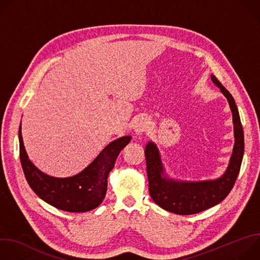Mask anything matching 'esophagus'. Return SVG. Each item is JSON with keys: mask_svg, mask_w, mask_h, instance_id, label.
I'll return each mask as SVG.
<instances>
[{"mask_svg": "<svg viewBox=\"0 0 260 260\" xmlns=\"http://www.w3.org/2000/svg\"><path fill=\"white\" fill-rule=\"evenodd\" d=\"M149 125H150L149 119L145 116H142L135 123V132L138 136H142L148 129Z\"/></svg>", "mask_w": 260, "mask_h": 260, "instance_id": "1", "label": "esophagus"}]
</instances>
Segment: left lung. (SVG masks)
Segmentation results:
<instances>
[{
	"mask_svg": "<svg viewBox=\"0 0 260 260\" xmlns=\"http://www.w3.org/2000/svg\"><path fill=\"white\" fill-rule=\"evenodd\" d=\"M211 79L228 99L233 113L235 145L224 174L215 180H175L166 173L155 143L148 142L145 147L147 176L151 199L164 210L178 215L197 214L223 201L234 187L243 160L244 132L236 102L230 91L214 75H211Z\"/></svg>",
	"mask_w": 260,
	"mask_h": 260,
	"instance_id": "left-lung-1",
	"label": "left lung"
}]
</instances>
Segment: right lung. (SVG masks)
I'll return each instance as SVG.
<instances>
[{
  "label": "right lung",
  "mask_w": 260,
  "mask_h": 260,
  "mask_svg": "<svg viewBox=\"0 0 260 260\" xmlns=\"http://www.w3.org/2000/svg\"><path fill=\"white\" fill-rule=\"evenodd\" d=\"M18 139L21 167L32 191L56 209L83 213L95 209L104 201L109 173L114 168L117 156L131 142L132 137L123 136L109 143L83 171L67 178L49 176L29 160L21 136V122Z\"/></svg>",
  "instance_id": "right-lung-1"
}]
</instances>
